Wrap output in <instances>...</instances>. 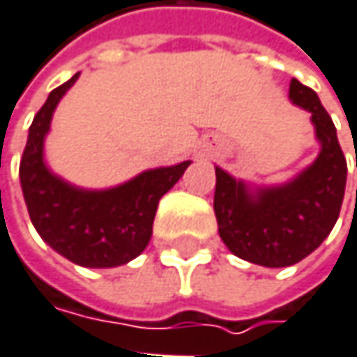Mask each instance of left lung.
Returning <instances> with one entry per match:
<instances>
[{
  "label": "left lung",
  "instance_id": "1",
  "mask_svg": "<svg viewBox=\"0 0 357 357\" xmlns=\"http://www.w3.org/2000/svg\"><path fill=\"white\" fill-rule=\"evenodd\" d=\"M288 96L310 114L321 145L308 167L278 185H251L214 167L218 235L233 255L264 268H288L310 255L335 227L345 194L347 163L331 116L298 79Z\"/></svg>",
  "mask_w": 357,
  "mask_h": 357
}]
</instances>
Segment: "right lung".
<instances>
[{"label":"right lung","instance_id":"right-lung-1","mask_svg":"<svg viewBox=\"0 0 357 357\" xmlns=\"http://www.w3.org/2000/svg\"><path fill=\"white\" fill-rule=\"evenodd\" d=\"M77 77L52 89L32 120L20 161L22 194L34 229L56 253L83 268H116L145 251L161 196L192 161L146 169L106 190L77 188L52 174L45 161V139L61 98Z\"/></svg>","mask_w":357,"mask_h":357}]
</instances>
